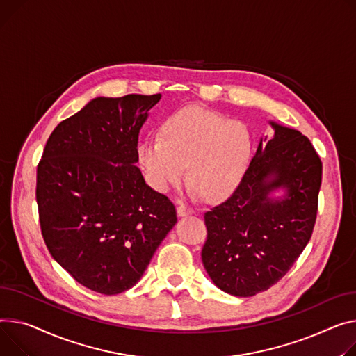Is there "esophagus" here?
<instances>
[{
    "instance_id": "esophagus-1",
    "label": "esophagus",
    "mask_w": 356,
    "mask_h": 356,
    "mask_svg": "<svg viewBox=\"0 0 356 356\" xmlns=\"http://www.w3.org/2000/svg\"><path fill=\"white\" fill-rule=\"evenodd\" d=\"M192 213H195V210H193L191 206H187V204H184V203H179V204H177V215H179L180 218L187 216V215H192Z\"/></svg>"
}]
</instances>
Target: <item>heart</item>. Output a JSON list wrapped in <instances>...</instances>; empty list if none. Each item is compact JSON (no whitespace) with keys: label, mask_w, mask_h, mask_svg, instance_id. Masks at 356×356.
<instances>
[{"label":"heart","mask_w":356,"mask_h":356,"mask_svg":"<svg viewBox=\"0 0 356 356\" xmlns=\"http://www.w3.org/2000/svg\"><path fill=\"white\" fill-rule=\"evenodd\" d=\"M254 143L246 124L215 111L187 108L165 118L160 138L137 149L138 163L150 184L165 192L186 176L206 199L233 193L246 177Z\"/></svg>","instance_id":"heart-1"}]
</instances>
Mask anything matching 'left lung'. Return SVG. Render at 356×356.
Masks as SVG:
<instances>
[{"label": "left lung", "mask_w": 356, "mask_h": 356, "mask_svg": "<svg viewBox=\"0 0 356 356\" xmlns=\"http://www.w3.org/2000/svg\"><path fill=\"white\" fill-rule=\"evenodd\" d=\"M249 172L233 195L204 213L203 266L233 296L268 291L309 242L318 213L322 161L300 131L269 122ZM282 191L280 197H275Z\"/></svg>", "instance_id": "obj_1"}]
</instances>
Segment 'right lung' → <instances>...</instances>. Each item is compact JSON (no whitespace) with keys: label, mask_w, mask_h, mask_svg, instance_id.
I'll return each mask as SVG.
<instances>
[{"label":"right lung","mask_w":356,"mask_h":356,"mask_svg":"<svg viewBox=\"0 0 356 356\" xmlns=\"http://www.w3.org/2000/svg\"><path fill=\"white\" fill-rule=\"evenodd\" d=\"M161 94L96 97L61 122L37 168L44 242L83 286L117 295L143 276L177 222L175 204L136 165L149 110Z\"/></svg>","instance_id":"obj_1"}]
</instances>
